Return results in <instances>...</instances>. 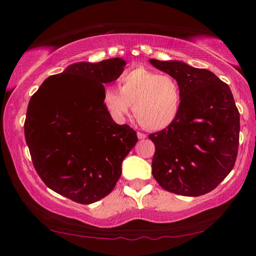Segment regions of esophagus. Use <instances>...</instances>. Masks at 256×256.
<instances>
[{
  "label": "esophagus",
  "mask_w": 256,
  "mask_h": 256,
  "mask_svg": "<svg viewBox=\"0 0 256 256\" xmlns=\"http://www.w3.org/2000/svg\"><path fill=\"white\" fill-rule=\"evenodd\" d=\"M138 138L140 140H144L146 138V135L143 134V132H138Z\"/></svg>",
  "instance_id": "esophagus-1"
}]
</instances>
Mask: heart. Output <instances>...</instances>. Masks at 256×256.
Instances as JSON below:
<instances>
[{"mask_svg": "<svg viewBox=\"0 0 256 256\" xmlns=\"http://www.w3.org/2000/svg\"><path fill=\"white\" fill-rule=\"evenodd\" d=\"M118 86L120 90L108 87L104 92V107L116 120H122L132 104L136 120L143 128L162 130L180 114L182 90L174 76L140 66L126 72Z\"/></svg>", "mask_w": 256, "mask_h": 256, "instance_id": "heart-1", "label": "heart"}]
</instances>
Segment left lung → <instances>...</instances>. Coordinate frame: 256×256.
Here are the masks:
<instances>
[{
	"mask_svg": "<svg viewBox=\"0 0 256 256\" xmlns=\"http://www.w3.org/2000/svg\"><path fill=\"white\" fill-rule=\"evenodd\" d=\"M182 90L176 120L149 135L155 143L152 176L164 190L198 197L232 171L239 148L240 114L230 86L214 73L182 62L150 59Z\"/></svg>",
	"mask_w": 256,
	"mask_h": 256,
	"instance_id": "1",
	"label": "left lung"
}]
</instances>
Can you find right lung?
<instances>
[{
	"mask_svg": "<svg viewBox=\"0 0 256 256\" xmlns=\"http://www.w3.org/2000/svg\"><path fill=\"white\" fill-rule=\"evenodd\" d=\"M124 66L120 58L76 62L45 80L28 106L24 134L38 176L79 204L113 191L138 142L134 129L115 124L104 104V84L116 80Z\"/></svg>",
	"mask_w": 256,
	"mask_h": 256,
	"instance_id": "1",
	"label": "right lung"
}]
</instances>
